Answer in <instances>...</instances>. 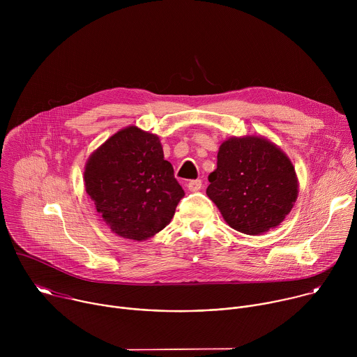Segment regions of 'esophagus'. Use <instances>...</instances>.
I'll use <instances>...</instances> for the list:
<instances>
[{
  "mask_svg": "<svg viewBox=\"0 0 357 357\" xmlns=\"http://www.w3.org/2000/svg\"><path fill=\"white\" fill-rule=\"evenodd\" d=\"M188 189L192 192H197L202 189V181L200 179H193L188 182Z\"/></svg>",
  "mask_w": 357,
  "mask_h": 357,
  "instance_id": "34e87169",
  "label": "esophagus"
}]
</instances>
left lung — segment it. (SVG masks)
I'll return each instance as SVG.
<instances>
[{
    "mask_svg": "<svg viewBox=\"0 0 357 357\" xmlns=\"http://www.w3.org/2000/svg\"><path fill=\"white\" fill-rule=\"evenodd\" d=\"M209 182L206 193L223 219L234 230L250 236L278 226L298 196L291 161L261 137L225 141Z\"/></svg>",
    "mask_w": 357,
    "mask_h": 357,
    "instance_id": "8db88e82",
    "label": "left lung"
}]
</instances>
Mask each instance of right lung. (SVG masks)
I'll use <instances>...</instances> for the list:
<instances>
[{
    "mask_svg": "<svg viewBox=\"0 0 357 357\" xmlns=\"http://www.w3.org/2000/svg\"><path fill=\"white\" fill-rule=\"evenodd\" d=\"M86 192L110 229L145 240L174 218L185 192L164 160L160 138L137 127L110 137L89 158Z\"/></svg>",
    "mask_w": 357,
    "mask_h": 357,
    "instance_id": "right-lung-1",
    "label": "right lung"
}]
</instances>
